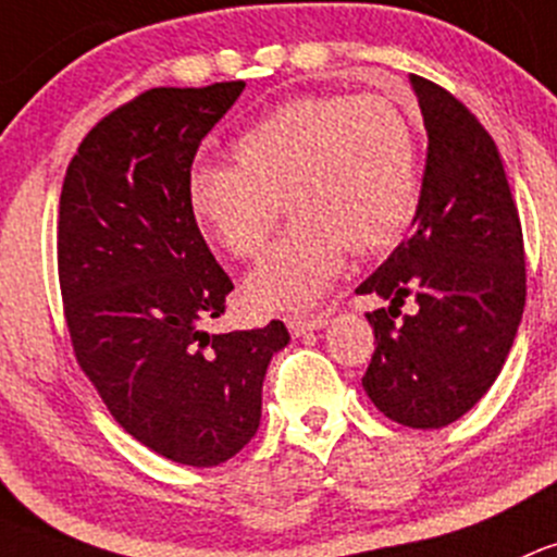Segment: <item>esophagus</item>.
<instances>
[{
  "label": "esophagus",
  "mask_w": 557,
  "mask_h": 557,
  "mask_svg": "<svg viewBox=\"0 0 557 557\" xmlns=\"http://www.w3.org/2000/svg\"><path fill=\"white\" fill-rule=\"evenodd\" d=\"M324 324H326L324 313H313V317H286V326H289V332L295 337L306 335V332L321 330Z\"/></svg>",
  "instance_id": "1"
}]
</instances>
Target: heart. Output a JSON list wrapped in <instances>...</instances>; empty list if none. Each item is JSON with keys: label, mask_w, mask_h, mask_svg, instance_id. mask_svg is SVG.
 I'll return each instance as SVG.
<instances>
[{"label": "heart", "mask_w": 557, "mask_h": 557, "mask_svg": "<svg viewBox=\"0 0 557 557\" xmlns=\"http://www.w3.org/2000/svg\"><path fill=\"white\" fill-rule=\"evenodd\" d=\"M236 165L203 163L190 176L198 225L238 260H257L281 220L297 216L246 278L257 311H300L326 295L346 249H388L418 200V145L394 101L364 94L300 96L238 136Z\"/></svg>", "instance_id": "obj_1"}]
</instances>
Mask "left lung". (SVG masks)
Wrapping results in <instances>:
<instances>
[{"label":"left lung","mask_w":557,"mask_h":557,"mask_svg":"<svg viewBox=\"0 0 557 557\" xmlns=\"http://www.w3.org/2000/svg\"><path fill=\"white\" fill-rule=\"evenodd\" d=\"M429 134L426 171L407 236L357 295L375 354L362 386L377 410L412 429H443L480 403L518 335L525 249L496 141L450 90L412 74ZM407 299L417 302L403 314Z\"/></svg>","instance_id":"1"}]
</instances>
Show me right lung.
Segmentation results:
<instances>
[{"mask_svg":"<svg viewBox=\"0 0 557 557\" xmlns=\"http://www.w3.org/2000/svg\"><path fill=\"white\" fill-rule=\"evenodd\" d=\"M244 79L150 88L101 117L69 160L59 203V284L74 359L114 421L187 467H216L260 426L284 321L209 335L233 281L190 209L203 136Z\"/></svg>","mask_w":557,"mask_h":557,"instance_id":"right-lung-1","label":"right lung"}]
</instances>
